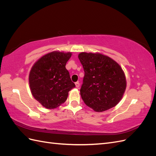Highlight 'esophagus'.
<instances>
[{"label": "esophagus", "mask_w": 156, "mask_h": 156, "mask_svg": "<svg viewBox=\"0 0 156 156\" xmlns=\"http://www.w3.org/2000/svg\"><path fill=\"white\" fill-rule=\"evenodd\" d=\"M75 87H76V88H79L80 87V83L79 82L75 83Z\"/></svg>", "instance_id": "esophagus-1"}]
</instances>
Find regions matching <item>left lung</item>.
Segmentation results:
<instances>
[{"mask_svg": "<svg viewBox=\"0 0 156 156\" xmlns=\"http://www.w3.org/2000/svg\"><path fill=\"white\" fill-rule=\"evenodd\" d=\"M78 57L84 71L80 90L84 103L99 112L115 107L127 86L125 73L119 64L100 53L82 52Z\"/></svg>", "mask_w": 156, "mask_h": 156, "instance_id": "left-lung-1", "label": "left lung"}]
</instances>
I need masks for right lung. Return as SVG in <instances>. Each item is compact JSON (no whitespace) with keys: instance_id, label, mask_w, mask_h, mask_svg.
<instances>
[{"instance_id":"obj_1","label":"right lung","mask_w":156,"mask_h":156,"mask_svg":"<svg viewBox=\"0 0 156 156\" xmlns=\"http://www.w3.org/2000/svg\"><path fill=\"white\" fill-rule=\"evenodd\" d=\"M71 52L55 51L42 56L32 66L29 82L35 100L48 109H53L66 101L68 92L75 88L66 68Z\"/></svg>"}]
</instances>
